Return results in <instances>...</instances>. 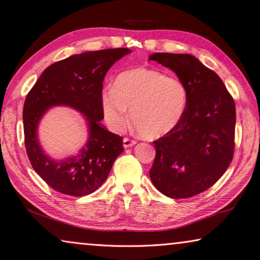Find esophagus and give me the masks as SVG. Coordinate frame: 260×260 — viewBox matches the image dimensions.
Masks as SVG:
<instances>
[{
  "mask_svg": "<svg viewBox=\"0 0 260 260\" xmlns=\"http://www.w3.org/2000/svg\"><path fill=\"white\" fill-rule=\"evenodd\" d=\"M136 144V141L135 140H131L128 139V137H125V139L123 140V145L125 148H128L131 146H133Z\"/></svg>",
  "mask_w": 260,
  "mask_h": 260,
  "instance_id": "34e87169",
  "label": "esophagus"
}]
</instances>
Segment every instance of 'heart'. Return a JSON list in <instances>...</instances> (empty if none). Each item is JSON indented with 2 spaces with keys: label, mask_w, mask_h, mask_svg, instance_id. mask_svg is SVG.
Returning <instances> with one entry per match:
<instances>
[{
  "label": "heart",
  "mask_w": 260,
  "mask_h": 260,
  "mask_svg": "<svg viewBox=\"0 0 260 260\" xmlns=\"http://www.w3.org/2000/svg\"><path fill=\"white\" fill-rule=\"evenodd\" d=\"M187 105L183 82L161 71L135 68L117 75L113 88L102 93L105 120L113 131H121L131 119L146 139L167 135L180 123Z\"/></svg>",
  "instance_id": "heart-1"
}]
</instances>
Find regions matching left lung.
Segmentation results:
<instances>
[{
    "label": "left lung",
    "mask_w": 260,
    "mask_h": 260,
    "mask_svg": "<svg viewBox=\"0 0 260 260\" xmlns=\"http://www.w3.org/2000/svg\"><path fill=\"white\" fill-rule=\"evenodd\" d=\"M150 60L173 70L187 91L180 123L153 142L151 181L169 198L197 196L221 178L233 161L235 101L221 78L191 54L158 52Z\"/></svg>",
    "instance_id": "left-lung-1"
}]
</instances>
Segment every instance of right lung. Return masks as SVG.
I'll return each mask as SVG.
<instances>
[{"mask_svg": "<svg viewBox=\"0 0 260 260\" xmlns=\"http://www.w3.org/2000/svg\"><path fill=\"white\" fill-rule=\"evenodd\" d=\"M131 50L105 49L74 54L54 62L43 71L26 95L23 106L24 144L32 168L57 192L84 197L96 191L124 151L123 137L110 133L99 123L103 81L112 66ZM64 104L84 114L90 136L77 157L54 161L43 152L37 141V124L48 108Z\"/></svg>", "mask_w": 260, "mask_h": 260, "instance_id": "obj_1", "label": "right lung"}]
</instances>
